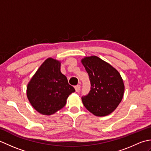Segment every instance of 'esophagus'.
I'll use <instances>...</instances> for the list:
<instances>
[{
	"mask_svg": "<svg viewBox=\"0 0 151 151\" xmlns=\"http://www.w3.org/2000/svg\"><path fill=\"white\" fill-rule=\"evenodd\" d=\"M75 88V90H76V92H79L80 90H81V86H80V85L76 86Z\"/></svg>",
	"mask_w": 151,
	"mask_h": 151,
	"instance_id": "esophagus-1",
	"label": "esophagus"
}]
</instances>
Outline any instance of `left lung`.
Returning <instances> with one entry per match:
<instances>
[{"mask_svg":"<svg viewBox=\"0 0 151 151\" xmlns=\"http://www.w3.org/2000/svg\"><path fill=\"white\" fill-rule=\"evenodd\" d=\"M82 63L91 83L89 93L82 97L86 108L96 116H106L114 111L123 97L124 86L119 73L110 64L92 56Z\"/></svg>","mask_w":151,"mask_h":151,"instance_id":"1","label":"left lung"}]
</instances>
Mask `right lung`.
<instances>
[{
	"instance_id": "right-lung-1",
	"label": "right lung",
	"mask_w": 151,
	"mask_h": 151,
	"mask_svg": "<svg viewBox=\"0 0 151 151\" xmlns=\"http://www.w3.org/2000/svg\"><path fill=\"white\" fill-rule=\"evenodd\" d=\"M75 89L60 71V62L47 59L27 86V94L34 109L43 115H51L65 105L69 95Z\"/></svg>"
}]
</instances>
